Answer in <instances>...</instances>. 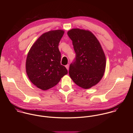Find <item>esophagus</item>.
Returning a JSON list of instances; mask_svg holds the SVG:
<instances>
[{"mask_svg":"<svg viewBox=\"0 0 133 133\" xmlns=\"http://www.w3.org/2000/svg\"><path fill=\"white\" fill-rule=\"evenodd\" d=\"M65 67H66V68L67 70H69V64H68L67 65H65Z\"/></svg>","mask_w":133,"mask_h":133,"instance_id":"esophagus-1","label":"esophagus"}]
</instances>
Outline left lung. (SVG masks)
<instances>
[{"instance_id":"8db88e82","label":"left lung","mask_w":133,"mask_h":133,"mask_svg":"<svg viewBox=\"0 0 133 133\" xmlns=\"http://www.w3.org/2000/svg\"><path fill=\"white\" fill-rule=\"evenodd\" d=\"M68 35L76 53L74 62L70 65L69 75L77 85L90 89L104 75L106 66L104 52L98 39L89 31L73 29Z\"/></svg>"}]
</instances>
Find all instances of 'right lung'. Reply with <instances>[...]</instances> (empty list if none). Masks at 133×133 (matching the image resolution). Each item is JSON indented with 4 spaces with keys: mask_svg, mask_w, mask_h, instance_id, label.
Returning a JSON list of instances; mask_svg holds the SVG:
<instances>
[{
    "mask_svg": "<svg viewBox=\"0 0 133 133\" xmlns=\"http://www.w3.org/2000/svg\"><path fill=\"white\" fill-rule=\"evenodd\" d=\"M64 31H50L41 35L31 48L26 58V72L30 80L37 88L47 90L56 85L68 74L61 65L59 43Z\"/></svg>",
    "mask_w": 133,
    "mask_h": 133,
    "instance_id": "1",
    "label": "right lung"
}]
</instances>
